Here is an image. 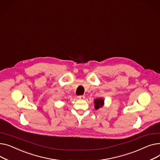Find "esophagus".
<instances>
[{
	"mask_svg": "<svg viewBox=\"0 0 160 160\" xmlns=\"http://www.w3.org/2000/svg\"><path fill=\"white\" fill-rule=\"evenodd\" d=\"M78 98L80 99H84V98H85V96H78Z\"/></svg>",
	"mask_w": 160,
	"mask_h": 160,
	"instance_id": "obj_1",
	"label": "esophagus"
}]
</instances>
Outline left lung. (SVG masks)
<instances>
[{
    "label": "left lung",
    "instance_id": "1",
    "mask_svg": "<svg viewBox=\"0 0 160 160\" xmlns=\"http://www.w3.org/2000/svg\"><path fill=\"white\" fill-rule=\"evenodd\" d=\"M103 102H104V100H103L102 98L101 99H96L94 101L95 103V108L96 109H99L100 107H102L103 105Z\"/></svg>",
    "mask_w": 160,
    "mask_h": 160
}]
</instances>
